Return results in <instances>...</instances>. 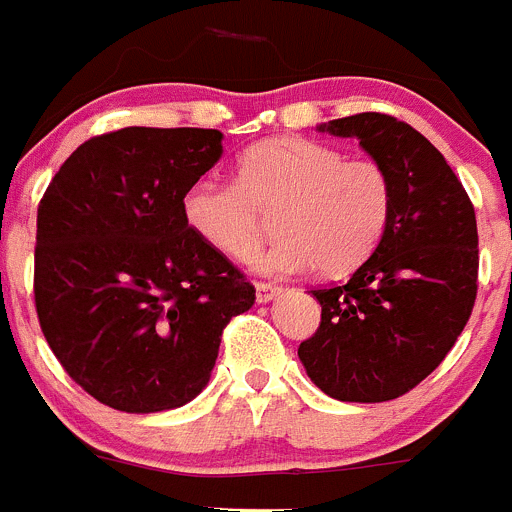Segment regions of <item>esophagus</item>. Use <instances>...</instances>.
I'll use <instances>...</instances> for the list:
<instances>
[{
  "instance_id": "esophagus-1",
  "label": "esophagus",
  "mask_w": 512,
  "mask_h": 512,
  "mask_svg": "<svg viewBox=\"0 0 512 512\" xmlns=\"http://www.w3.org/2000/svg\"><path fill=\"white\" fill-rule=\"evenodd\" d=\"M279 294H281V286L266 284V281H259V284H256V301H259V304H266V301L276 299Z\"/></svg>"
}]
</instances>
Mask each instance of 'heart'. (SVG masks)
I'll list each match as a JSON object with an SVG mask.
<instances>
[{
    "label": "heart",
    "mask_w": 512,
    "mask_h": 512,
    "mask_svg": "<svg viewBox=\"0 0 512 512\" xmlns=\"http://www.w3.org/2000/svg\"><path fill=\"white\" fill-rule=\"evenodd\" d=\"M392 178L377 160H347L339 148L306 138H271L238 160V183L196 180L180 211L201 241L228 259H246L276 213L281 233L253 256L269 276L344 274L369 259L392 216Z\"/></svg>",
    "instance_id": "heart-1"
}]
</instances>
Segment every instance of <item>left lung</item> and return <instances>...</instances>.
Here are the masks:
<instances>
[{
  "mask_svg": "<svg viewBox=\"0 0 512 512\" xmlns=\"http://www.w3.org/2000/svg\"><path fill=\"white\" fill-rule=\"evenodd\" d=\"M357 138L392 178V216L352 279L314 289L316 334L299 359L339 402H387L410 392L455 347L478 294V223L440 150L392 115L359 113L316 125Z\"/></svg>",
  "mask_w": 512,
  "mask_h": 512,
  "instance_id": "8db88e82",
  "label": "left lung"
}]
</instances>
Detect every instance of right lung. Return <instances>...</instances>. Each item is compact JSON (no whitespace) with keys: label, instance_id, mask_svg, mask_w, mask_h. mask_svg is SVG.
I'll return each mask as SVG.
<instances>
[{"label":"right lung","instance_id":"right-lung-1","mask_svg":"<svg viewBox=\"0 0 512 512\" xmlns=\"http://www.w3.org/2000/svg\"><path fill=\"white\" fill-rule=\"evenodd\" d=\"M221 130L123 128L82 143L37 208L34 301L65 372L120 412L188 405L223 326L256 291L188 228L180 203Z\"/></svg>","mask_w":512,"mask_h":512}]
</instances>
